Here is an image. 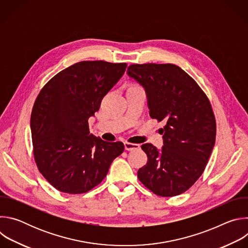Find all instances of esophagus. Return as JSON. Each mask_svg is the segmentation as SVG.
I'll use <instances>...</instances> for the list:
<instances>
[{
    "instance_id": "34e87169",
    "label": "esophagus",
    "mask_w": 248,
    "mask_h": 248,
    "mask_svg": "<svg viewBox=\"0 0 248 248\" xmlns=\"http://www.w3.org/2000/svg\"><path fill=\"white\" fill-rule=\"evenodd\" d=\"M139 148H140L139 144H134V143H129V142L124 143V149L126 151H132V150L139 149Z\"/></svg>"
}]
</instances>
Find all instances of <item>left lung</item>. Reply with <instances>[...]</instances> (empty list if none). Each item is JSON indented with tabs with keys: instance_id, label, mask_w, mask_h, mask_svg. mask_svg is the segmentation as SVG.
I'll list each match as a JSON object with an SVG mask.
<instances>
[{
	"instance_id": "8db88e82",
	"label": "left lung",
	"mask_w": 248,
	"mask_h": 248,
	"mask_svg": "<svg viewBox=\"0 0 248 248\" xmlns=\"http://www.w3.org/2000/svg\"><path fill=\"white\" fill-rule=\"evenodd\" d=\"M127 76L145 90L152 119L164 121L163 146H141L147 163L139 181L163 197L186 191L204 171L215 145L216 121L210 102L184 69L171 63L128 66Z\"/></svg>"
}]
</instances>
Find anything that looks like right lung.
Here are the masks:
<instances>
[{"label": "right lung", "instance_id": "right-lung-1", "mask_svg": "<svg viewBox=\"0 0 248 248\" xmlns=\"http://www.w3.org/2000/svg\"><path fill=\"white\" fill-rule=\"evenodd\" d=\"M126 63L84 61L66 67L42 88L30 128L39 171L58 190L84 193L107 175L124 143L107 142L89 131L88 119L124 76Z\"/></svg>", "mask_w": 248, "mask_h": 248}]
</instances>
